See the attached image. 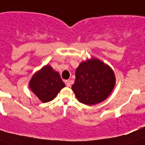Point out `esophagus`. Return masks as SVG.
I'll use <instances>...</instances> for the list:
<instances>
[{
	"mask_svg": "<svg viewBox=\"0 0 145 145\" xmlns=\"http://www.w3.org/2000/svg\"><path fill=\"white\" fill-rule=\"evenodd\" d=\"M65 82L67 87H70L71 84V80H66Z\"/></svg>",
	"mask_w": 145,
	"mask_h": 145,
	"instance_id": "obj_1",
	"label": "esophagus"
}]
</instances>
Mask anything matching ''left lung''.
I'll return each instance as SVG.
<instances>
[{
	"mask_svg": "<svg viewBox=\"0 0 145 145\" xmlns=\"http://www.w3.org/2000/svg\"><path fill=\"white\" fill-rule=\"evenodd\" d=\"M75 76L71 88L77 100L87 105L105 100L116 84L114 71L97 58L82 62L76 69Z\"/></svg>",
	"mask_w": 145,
	"mask_h": 145,
	"instance_id": "obj_1",
	"label": "left lung"
}]
</instances>
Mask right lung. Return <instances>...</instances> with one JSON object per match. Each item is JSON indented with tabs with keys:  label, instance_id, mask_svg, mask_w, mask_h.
<instances>
[{
	"label": "right lung",
	"instance_id": "obj_1",
	"mask_svg": "<svg viewBox=\"0 0 145 145\" xmlns=\"http://www.w3.org/2000/svg\"><path fill=\"white\" fill-rule=\"evenodd\" d=\"M29 86L42 103H48L55 98L65 85L59 73L51 65H46L34 74Z\"/></svg>",
	"mask_w": 145,
	"mask_h": 145
}]
</instances>
